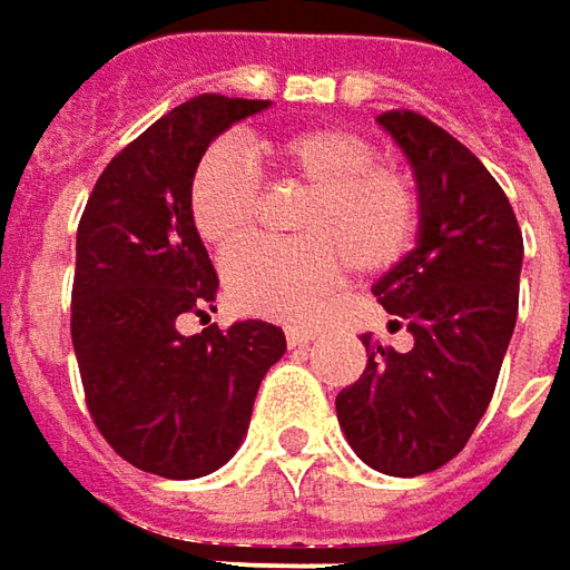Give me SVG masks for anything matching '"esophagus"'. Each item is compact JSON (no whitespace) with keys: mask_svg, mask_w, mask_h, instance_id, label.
Segmentation results:
<instances>
[{"mask_svg":"<svg viewBox=\"0 0 570 570\" xmlns=\"http://www.w3.org/2000/svg\"><path fill=\"white\" fill-rule=\"evenodd\" d=\"M309 341H315V332L306 325H286V344L289 347H306Z\"/></svg>","mask_w":570,"mask_h":570,"instance_id":"obj_1","label":"esophagus"}]
</instances>
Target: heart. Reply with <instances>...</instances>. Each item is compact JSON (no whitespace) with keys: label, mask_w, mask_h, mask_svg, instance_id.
Masks as SVG:
<instances>
[{"label":"heart","mask_w":570,"mask_h":570,"mask_svg":"<svg viewBox=\"0 0 570 570\" xmlns=\"http://www.w3.org/2000/svg\"><path fill=\"white\" fill-rule=\"evenodd\" d=\"M267 161L309 185L296 207V238H252L261 210L255 161L229 142L210 146L190 171L187 213L226 258V289L236 306L303 318L328 296L347 261L360 274H380L409 255L421 223V197L411 175L395 161L373 159L376 149L347 127H309L264 142Z\"/></svg>","instance_id":"obj_1"}]
</instances>
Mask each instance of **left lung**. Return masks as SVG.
<instances>
[{
    "mask_svg": "<svg viewBox=\"0 0 570 570\" xmlns=\"http://www.w3.org/2000/svg\"><path fill=\"white\" fill-rule=\"evenodd\" d=\"M380 124L405 149L421 197V242L380 284L399 354L363 334L366 370L334 399L354 453L414 479L462 453L494 395L520 306L523 236L508 194L456 137L417 111Z\"/></svg>",
    "mask_w": 570,
    "mask_h": 570,
    "instance_id": "left-lung-1",
    "label": "left lung"
}]
</instances>
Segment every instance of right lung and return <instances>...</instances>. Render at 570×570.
I'll return each mask as SVG.
<instances>
[{"instance_id": "add662e5", "label": "right lung", "mask_w": 570, "mask_h": 570, "mask_svg": "<svg viewBox=\"0 0 570 570\" xmlns=\"http://www.w3.org/2000/svg\"><path fill=\"white\" fill-rule=\"evenodd\" d=\"M271 101L200 95L171 108L101 171L76 233L72 347L95 428L161 479H200L238 450L264 373L284 357L271 322L178 332L216 309L219 277L187 213L210 139Z\"/></svg>"}]
</instances>
